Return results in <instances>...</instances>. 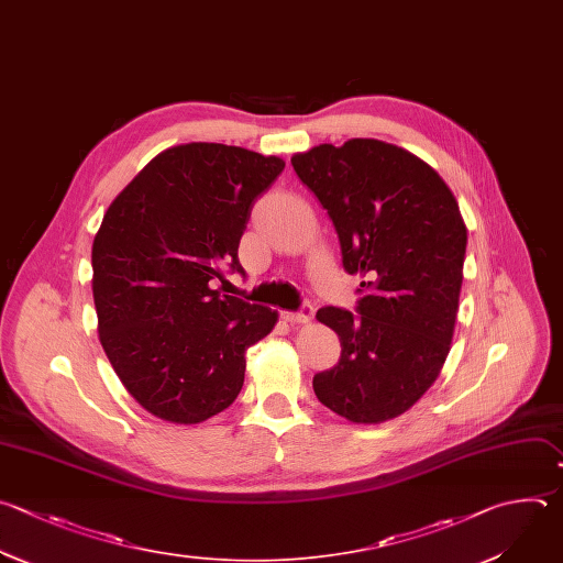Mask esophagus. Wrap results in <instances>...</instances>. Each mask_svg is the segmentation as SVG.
Listing matches in <instances>:
<instances>
[{
	"label": "esophagus",
	"instance_id": "1",
	"mask_svg": "<svg viewBox=\"0 0 563 563\" xmlns=\"http://www.w3.org/2000/svg\"><path fill=\"white\" fill-rule=\"evenodd\" d=\"M280 318L289 324H302V322H309L313 318V307H302L300 311H283Z\"/></svg>",
	"mask_w": 563,
	"mask_h": 563
}]
</instances>
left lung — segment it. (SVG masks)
Returning a JSON list of instances; mask_svg holds the SVG:
<instances>
[{
	"label": "left lung",
	"instance_id": "left-lung-1",
	"mask_svg": "<svg viewBox=\"0 0 563 563\" xmlns=\"http://www.w3.org/2000/svg\"><path fill=\"white\" fill-rule=\"evenodd\" d=\"M291 165L333 221L344 269L366 278L360 316L316 313L342 353L316 373L313 394L353 424L389 422L429 391L451 351L466 254L457 199L427 161L378 139L313 145Z\"/></svg>",
	"mask_w": 563,
	"mask_h": 563
}]
</instances>
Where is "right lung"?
Here are the masks:
<instances>
[{"mask_svg": "<svg viewBox=\"0 0 563 563\" xmlns=\"http://www.w3.org/2000/svg\"><path fill=\"white\" fill-rule=\"evenodd\" d=\"M285 161L239 145L183 143L156 154L110 203L92 243L101 346L154 418L201 424L243 389L245 353L278 311L214 289L243 272L252 206Z\"/></svg>", "mask_w": 563, "mask_h": 563, "instance_id": "obj_1", "label": "right lung"}]
</instances>
